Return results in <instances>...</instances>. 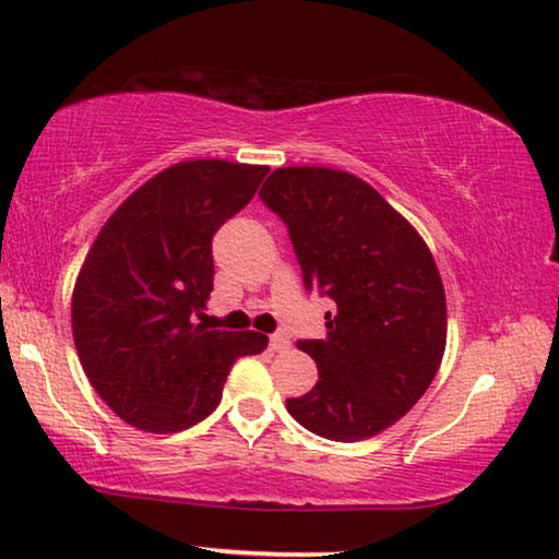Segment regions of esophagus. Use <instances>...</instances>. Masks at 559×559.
Segmentation results:
<instances>
[{"mask_svg":"<svg viewBox=\"0 0 559 559\" xmlns=\"http://www.w3.org/2000/svg\"><path fill=\"white\" fill-rule=\"evenodd\" d=\"M269 345L273 350H286L288 345H290V341H288V335H283V333H273L271 338H269Z\"/></svg>","mask_w":559,"mask_h":559,"instance_id":"obj_1","label":"esophagus"}]
</instances>
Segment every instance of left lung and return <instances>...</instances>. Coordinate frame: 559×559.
<instances>
[{"instance_id": "8db88e82", "label": "left lung", "mask_w": 559, "mask_h": 559, "mask_svg": "<svg viewBox=\"0 0 559 559\" xmlns=\"http://www.w3.org/2000/svg\"><path fill=\"white\" fill-rule=\"evenodd\" d=\"M261 201L288 228L308 290L333 298L323 341H298L318 383L286 407L316 436L356 442L391 428L436 378L445 290L420 234L358 176L276 168Z\"/></svg>"}]
</instances>
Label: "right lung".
Returning <instances> with one entry per match:
<instances>
[{"label": "right lung", "mask_w": 559, "mask_h": 559, "mask_svg": "<svg viewBox=\"0 0 559 559\" xmlns=\"http://www.w3.org/2000/svg\"><path fill=\"white\" fill-rule=\"evenodd\" d=\"M269 174L201 158L164 168L114 211L88 248L72 298L82 368L121 420L179 432L216 411L236 358L263 333L209 331L197 318L214 290L211 241Z\"/></svg>", "instance_id": "obj_1"}]
</instances>
